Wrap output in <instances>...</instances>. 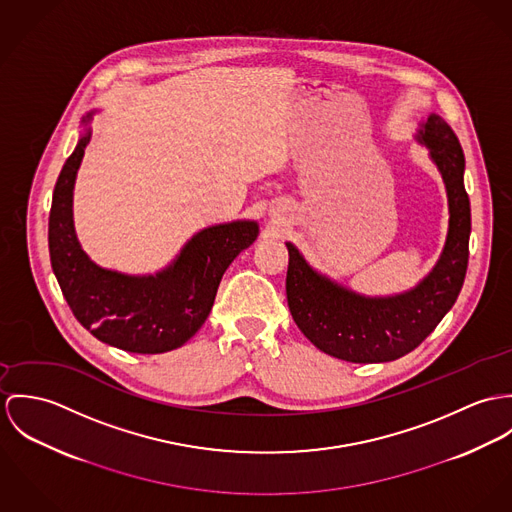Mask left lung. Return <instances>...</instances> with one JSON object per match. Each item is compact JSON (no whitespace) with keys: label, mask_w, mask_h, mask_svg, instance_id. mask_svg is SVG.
Segmentation results:
<instances>
[{"label":"left lung","mask_w":512,"mask_h":512,"mask_svg":"<svg viewBox=\"0 0 512 512\" xmlns=\"http://www.w3.org/2000/svg\"><path fill=\"white\" fill-rule=\"evenodd\" d=\"M416 139L430 149L450 204V229L442 257L422 283L395 296H363L316 273L300 251L286 243L290 314L320 351L343 361L383 363L410 353L450 312L463 286L471 233L463 151L452 127L440 115H430Z\"/></svg>","instance_id":"1"}]
</instances>
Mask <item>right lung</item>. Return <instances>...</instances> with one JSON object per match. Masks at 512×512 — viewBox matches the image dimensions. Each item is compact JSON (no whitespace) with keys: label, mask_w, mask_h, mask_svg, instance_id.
<instances>
[{"label":"right lung","mask_w":512,"mask_h":512,"mask_svg":"<svg viewBox=\"0 0 512 512\" xmlns=\"http://www.w3.org/2000/svg\"><path fill=\"white\" fill-rule=\"evenodd\" d=\"M92 114L84 117V123ZM90 129L58 174L49 216V253L76 320L100 341L131 353H165L206 322L231 261L259 233L257 222H231L196 233L167 269L131 277L98 267L82 251L72 222V190Z\"/></svg>","instance_id":"right-lung-1"}]
</instances>
